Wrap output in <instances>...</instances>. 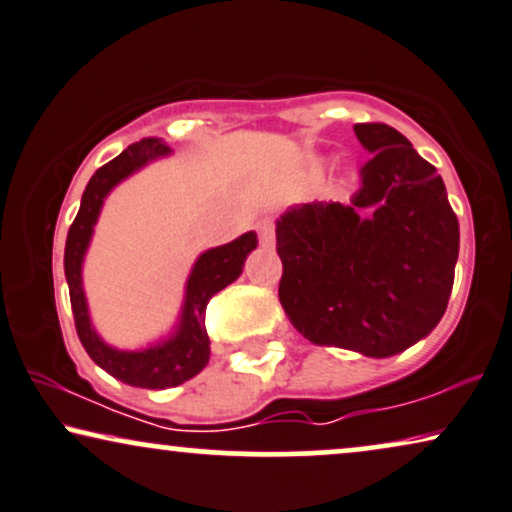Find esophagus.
Returning a JSON list of instances; mask_svg holds the SVG:
<instances>
[{
  "mask_svg": "<svg viewBox=\"0 0 512 512\" xmlns=\"http://www.w3.org/2000/svg\"><path fill=\"white\" fill-rule=\"evenodd\" d=\"M255 229H257V236H260V241L264 245H274V219L262 217L260 222L255 224Z\"/></svg>",
  "mask_w": 512,
  "mask_h": 512,
  "instance_id": "34e87169",
  "label": "esophagus"
}]
</instances>
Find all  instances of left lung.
Wrapping results in <instances>:
<instances>
[{
  "mask_svg": "<svg viewBox=\"0 0 512 512\" xmlns=\"http://www.w3.org/2000/svg\"><path fill=\"white\" fill-rule=\"evenodd\" d=\"M371 155L349 203L314 200L276 222L278 300L314 345L392 357L437 326L458 260L444 181L385 122L354 125Z\"/></svg>",
  "mask_w": 512,
  "mask_h": 512,
  "instance_id": "1",
  "label": "left lung"
}]
</instances>
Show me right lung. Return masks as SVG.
Segmentation results:
<instances>
[{
  "label": "right lung",
  "instance_id": "obj_1",
  "mask_svg": "<svg viewBox=\"0 0 512 512\" xmlns=\"http://www.w3.org/2000/svg\"><path fill=\"white\" fill-rule=\"evenodd\" d=\"M167 153H170V146L163 139L148 137L127 146L118 158H113L111 163H106L94 172V177L89 179L87 189L82 193L80 212H77L75 222L70 224L66 238V260H63L75 328L77 335H80L82 347L87 349L94 364H99L113 378L134 387H148V390L177 387L184 380L203 371L210 359V338L208 331H205V309H208L210 297L241 276L245 257L257 245V234L248 231V234L236 238V241L219 245V248H212L198 257L196 267H193L189 276V283H186V302L184 312H181L179 331L174 333V338L163 342V345L144 349V352H120V349L108 347L94 333L82 290V260L89 238H92L103 198L108 196V191L118 181L129 177L139 167H144L148 160Z\"/></svg>",
  "mask_w": 512,
  "mask_h": 512
}]
</instances>
